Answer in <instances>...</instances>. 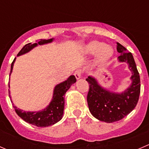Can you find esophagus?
Listing matches in <instances>:
<instances>
[{
    "instance_id": "obj_1",
    "label": "esophagus",
    "mask_w": 149,
    "mask_h": 149,
    "mask_svg": "<svg viewBox=\"0 0 149 149\" xmlns=\"http://www.w3.org/2000/svg\"><path fill=\"white\" fill-rule=\"evenodd\" d=\"M81 75H82L81 70H76L74 73V76H75V77L76 78V79H80V78L81 77Z\"/></svg>"
}]
</instances>
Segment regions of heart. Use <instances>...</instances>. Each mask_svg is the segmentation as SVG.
I'll use <instances>...</instances> for the list:
<instances>
[{
	"label": "heart",
	"mask_w": 149,
	"mask_h": 149,
	"mask_svg": "<svg viewBox=\"0 0 149 149\" xmlns=\"http://www.w3.org/2000/svg\"><path fill=\"white\" fill-rule=\"evenodd\" d=\"M85 52L88 55H97V61L103 63L107 61L113 55V49L109 45H105L102 42L92 41L85 47Z\"/></svg>",
	"instance_id": "heart-1"
}]
</instances>
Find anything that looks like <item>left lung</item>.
Segmentation results:
<instances>
[{
	"instance_id": "obj_1",
	"label": "left lung",
	"mask_w": 149,
	"mask_h": 149,
	"mask_svg": "<svg viewBox=\"0 0 149 149\" xmlns=\"http://www.w3.org/2000/svg\"><path fill=\"white\" fill-rule=\"evenodd\" d=\"M118 52L120 53L118 59L128 63L132 71V84L122 94L110 92L100 86L95 79L88 76L86 81L89 84L87 102L91 115L99 120L105 123L119 121L134 109L139 102L141 92V81L134 58L131 52L120 43Z\"/></svg>"
}]
</instances>
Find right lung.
Returning a JSON list of instances; mask_svg holds the SVG:
<instances>
[{"label": "right lung", "instance_id": "obj_1", "mask_svg": "<svg viewBox=\"0 0 149 149\" xmlns=\"http://www.w3.org/2000/svg\"><path fill=\"white\" fill-rule=\"evenodd\" d=\"M52 41V39H49V40H41L37 43H34V44L28 43L23 47V48L21 49L17 55L19 56V55L26 53L37 45H44L46 43L51 42ZM15 60H16V58H14L11 65H10V75L12 72ZM76 81V77L74 76H70L65 81L58 84L54 89L53 97H52V101L48 105V107H47L43 110L32 112H25V111L19 109L13 104V108H14L16 114L26 123L34 125L37 127H47V126L52 125L62 119L64 109V96H65L66 91L70 88L71 84H74ZM8 87H9V84H8ZM8 94H10L9 89H8ZM9 97L10 99V95Z\"/></svg>", "mask_w": 149, "mask_h": 149}]
</instances>
